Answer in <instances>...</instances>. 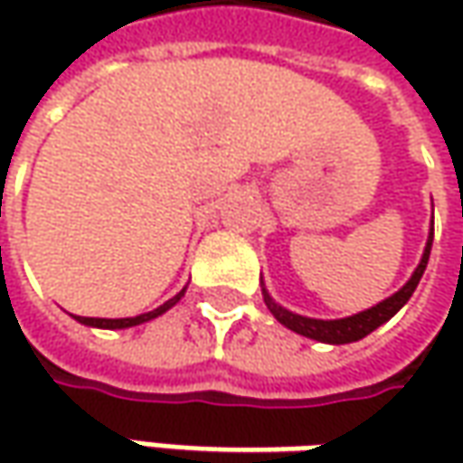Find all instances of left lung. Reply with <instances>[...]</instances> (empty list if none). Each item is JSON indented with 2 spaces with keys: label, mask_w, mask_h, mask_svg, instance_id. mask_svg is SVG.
Returning a JSON list of instances; mask_svg holds the SVG:
<instances>
[{
  "label": "left lung",
  "mask_w": 463,
  "mask_h": 463,
  "mask_svg": "<svg viewBox=\"0 0 463 463\" xmlns=\"http://www.w3.org/2000/svg\"><path fill=\"white\" fill-rule=\"evenodd\" d=\"M430 247H433V232H430V237H428V244H425V252H422V260H420L418 270L412 273V278L402 286L400 291H397L394 296H389V298H383L382 304H376V307H371V309L361 311V314L345 317V319H329V322H325V319L298 317V314H294V311L278 307L276 301H273L268 294H265V304H268V309L273 311V317H276L283 327L294 329V332L304 335V337L319 340V343H332V345L355 343V340H361V337H365V335H371L376 327H382L383 322H389V319H392V317H394V314H397V311L410 301V296L415 294L420 278H422L425 268H428Z\"/></svg>",
  "instance_id": "8db88e82"
}]
</instances>
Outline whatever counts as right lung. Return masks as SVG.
I'll use <instances>...</instances> for the list:
<instances>
[{
	"mask_svg": "<svg viewBox=\"0 0 463 463\" xmlns=\"http://www.w3.org/2000/svg\"><path fill=\"white\" fill-rule=\"evenodd\" d=\"M185 294V291H180V294L175 296V298H169L167 304H162L159 309L149 311V314H138V317H128V319H95V317H80L81 325H90V327H105V329H123V327H134V325H141V322H149L154 317H159V314H165L169 307H175L177 301H180V296Z\"/></svg>",
	"mask_w": 463,
	"mask_h": 463,
	"instance_id": "obj_1",
	"label": "right lung"
}]
</instances>
